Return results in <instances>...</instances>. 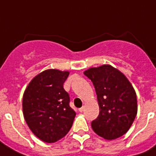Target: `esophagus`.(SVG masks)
<instances>
[{
	"instance_id": "obj_1",
	"label": "esophagus",
	"mask_w": 156,
	"mask_h": 156,
	"mask_svg": "<svg viewBox=\"0 0 156 156\" xmlns=\"http://www.w3.org/2000/svg\"><path fill=\"white\" fill-rule=\"evenodd\" d=\"M84 109H85V108H84V106H83V107H81V108H80L79 111H80V112H83V111H84Z\"/></svg>"
}]
</instances>
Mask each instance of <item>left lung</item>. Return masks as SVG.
Instances as JSON below:
<instances>
[{"label": "left lung", "mask_w": 156, "mask_h": 156, "mask_svg": "<svg viewBox=\"0 0 156 156\" xmlns=\"http://www.w3.org/2000/svg\"><path fill=\"white\" fill-rule=\"evenodd\" d=\"M93 83L100 113L91 122L98 136L115 140L125 135L137 114L136 94L125 75L110 65L90 68L85 72Z\"/></svg>", "instance_id": "8db88e82"}]
</instances>
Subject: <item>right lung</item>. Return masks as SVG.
I'll use <instances>...</instances> for the list:
<instances>
[{"mask_svg": "<svg viewBox=\"0 0 156 156\" xmlns=\"http://www.w3.org/2000/svg\"><path fill=\"white\" fill-rule=\"evenodd\" d=\"M69 71L50 69L29 83L23 95L24 118L33 134L42 141L54 143L72 126L76 112L63 85Z\"/></svg>", "mask_w": 156, "mask_h": 156, "instance_id": "right-lung-1", "label": "right lung"}]
</instances>
